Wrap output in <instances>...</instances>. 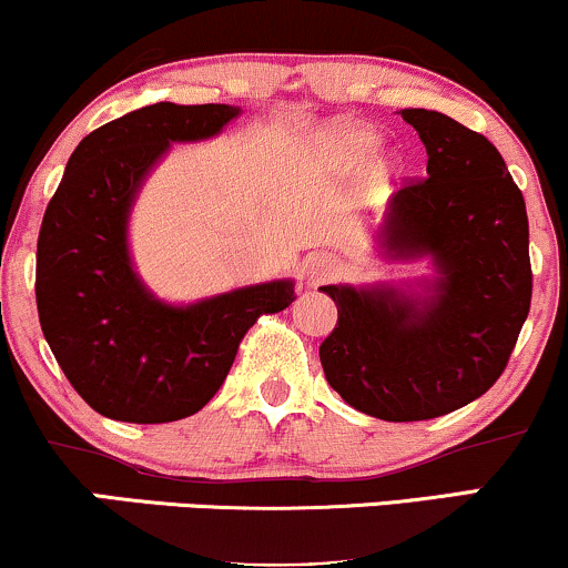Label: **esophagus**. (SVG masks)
<instances>
[{
    "label": "esophagus",
    "mask_w": 568,
    "mask_h": 568,
    "mask_svg": "<svg viewBox=\"0 0 568 568\" xmlns=\"http://www.w3.org/2000/svg\"><path fill=\"white\" fill-rule=\"evenodd\" d=\"M341 275V262L336 256L327 254H317L312 258H306V277H310L312 285L325 283V280H333Z\"/></svg>",
    "instance_id": "esophagus-1"
}]
</instances>
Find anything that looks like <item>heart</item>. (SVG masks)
<instances>
[{
    "instance_id": "obj_1",
    "label": "heart",
    "mask_w": 568,
    "mask_h": 568,
    "mask_svg": "<svg viewBox=\"0 0 568 568\" xmlns=\"http://www.w3.org/2000/svg\"><path fill=\"white\" fill-rule=\"evenodd\" d=\"M354 142H357L359 148H367V145H371V136H367V134H357V136H354Z\"/></svg>"
}]
</instances>
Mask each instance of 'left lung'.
Returning a JSON list of instances; mask_svg holds the SVG:
<instances>
[{
    "instance_id": "obj_1",
    "label": "left lung",
    "mask_w": 568,
    "mask_h": 568,
    "mask_svg": "<svg viewBox=\"0 0 568 568\" xmlns=\"http://www.w3.org/2000/svg\"><path fill=\"white\" fill-rule=\"evenodd\" d=\"M402 119L426 145V180L388 197L375 254L428 275L323 285L338 325L320 346L327 384L381 420H428L500 378L531 302L521 190L487 136L426 108Z\"/></svg>"
}]
</instances>
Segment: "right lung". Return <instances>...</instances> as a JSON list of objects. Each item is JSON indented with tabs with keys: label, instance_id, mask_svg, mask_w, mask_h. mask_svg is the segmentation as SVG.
I'll return each mask as SVG.
<instances>
[{
	"label": "right lung",
	"instance_id": "right-lung-1",
	"mask_svg": "<svg viewBox=\"0 0 568 568\" xmlns=\"http://www.w3.org/2000/svg\"><path fill=\"white\" fill-rule=\"evenodd\" d=\"M243 108L155 102L79 142L47 206L37 245L44 338L89 407L124 423L195 415L227 378L258 314L296 302L280 277L174 304L136 272L129 222L172 145L214 140Z\"/></svg>",
	"mask_w": 568,
	"mask_h": 568
}]
</instances>
